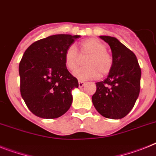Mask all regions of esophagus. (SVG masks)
I'll return each mask as SVG.
<instances>
[{
	"label": "esophagus",
	"instance_id": "34e87169",
	"mask_svg": "<svg viewBox=\"0 0 156 156\" xmlns=\"http://www.w3.org/2000/svg\"><path fill=\"white\" fill-rule=\"evenodd\" d=\"M85 84H86V82H83V81H78V86H79L80 88L83 87V86H85Z\"/></svg>",
	"mask_w": 156,
	"mask_h": 156
}]
</instances>
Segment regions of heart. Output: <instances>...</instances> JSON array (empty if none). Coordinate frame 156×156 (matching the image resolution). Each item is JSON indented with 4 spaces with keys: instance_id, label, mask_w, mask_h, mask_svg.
Wrapping results in <instances>:
<instances>
[{
    "instance_id": "obj_1",
    "label": "heart",
    "mask_w": 156,
    "mask_h": 156,
    "mask_svg": "<svg viewBox=\"0 0 156 156\" xmlns=\"http://www.w3.org/2000/svg\"><path fill=\"white\" fill-rule=\"evenodd\" d=\"M81 54L89 55L86 59V66L74 72V77L81 81L98 78L100 74H108L112 69V58L106 51V46L95 38L83 40L79 44ZM79 56L74 46H70L65 51L64 62L68 70L73 71L77 68Z\"/></svg>"
}]
</instances>
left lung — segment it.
Returning <instances> with one entry per match:
<instances>
[{
    "mask_svg": "<svg viewBox=\"0 0 156 156\" xmlns=\"http://www.w3.org/2000/svg\"><path fill=\"white\" fill-rule=\"evenodd\" d=\"M111 48L112 66L103 82H96L92 97L94 107L101 116L121 119L134 106L140 90L141 70L136 56L116 38L100 36Z\"/></svg>",
    "mask_w": 156,
    "mask_h": 156,
    "instance_id": "8db88e82",
    "label": "left lung"
}]
</instances>
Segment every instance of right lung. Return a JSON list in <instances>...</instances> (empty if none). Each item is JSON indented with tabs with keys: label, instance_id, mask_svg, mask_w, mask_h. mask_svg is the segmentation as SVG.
Listing matches in <instances>:
<instances>
[{
	"label": "right lung",
	"instance_id": "add662e5",
	"mask_svg": "<svg viewBox=\"0 0 156 156\" xmlns=\"http://www.w3.org/2000/svg\"><path fill=\"white\" fill-rule=\"evenodd\" d=\"M80 36L59 34L30 45L19 65L20 94L33 114L44 119L58 118L72 104V90L78 79L68 71L65 51Z\"/></svg>",
	"mask_w": 156,
	"mask_h": 156
}]
</instances>
